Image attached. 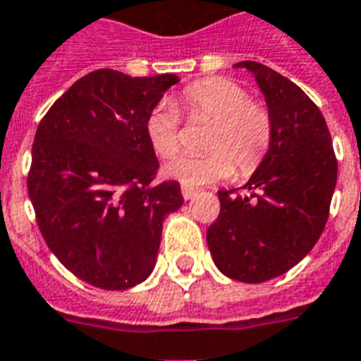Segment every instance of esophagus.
Returning <instances> with one entry per match:
<instances>
[{
	"mask_svg": "<svg viewBox=\"0 0 361 361\" xmlns=\"http://www.w3.org/2000/svg\"><path fill=\"white\" fill-rule=\"evenodd\" d=\"M180 192H183V197L186 199V201H190V199H193L195 197V195H197V188H190V186H183V190H180Z\"/></svg>",
	"mask_w": 361,
	"mask_h": 361,
	"instance_id": "34e87169",
	"label": "esophagus"
}]
</instances>
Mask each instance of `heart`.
Masks as SVG:
<instances>
[{"label":"heart","mask_w":361,"mask_h":361,"mask_svg":"<svg viewBox=\"0 0 361 361\" xmlns=\"http://www.w3.org/2000/svg\"><path fill=\"white\" fill-rule=\"evenodd\" d=\"M190 116L214 121L204 157L180 154L164 166V175L183 186H202L231 177L232 158L241 173L260 164L271 142V118L267 110L249 101V94L236 80L208 77L186 86L178 97ZM178 112L166 101L159 103L145 120V136L154 153L169 159L178 149ZM231 156L230 159L228 157Z\"/></svg>","instance_id":"heart-1"}]
</instances>
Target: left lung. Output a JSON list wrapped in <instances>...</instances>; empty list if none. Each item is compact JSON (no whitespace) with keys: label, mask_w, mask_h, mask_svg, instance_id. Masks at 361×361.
Returning a JSON list of instances; mask_svg holds the SVG:
<instances>
[{"label":"left lung","mask_w":361,"mask_h":361,"mask_svg":"<svg viewBox=\"0 0 361 361\" xmlns=\"http://www.w3.org/2000/svg\"><path fill=\"white\" fill-rule=\"evenodd\" d=\"M234 68L249 71L266 99L271 142L243 195L217 192L221 212L207 243L223 275L260 284L314 249L329 219L338 162L321 110L299 86L260 62Z\"/></svg>","instance_id":"obj_1"}]
</instances>
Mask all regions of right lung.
I'll use <instances>...</instances> for the list:
<instances>
[{"instance_id":"add662e5","label":"right lung","mask_w":361,"mask_h":361,"mask_svg":"<svg viewBox=\"0 0 361 361\" xmlns=\"http://www.w3.org/2000/svg\"><path fill=\"white\" fill-rule=\"evenodd\" d=\"M178 82L95 70L47 110L35 134L29 199L47 247L77 279L121 291L154 269L164 219L180 184L153 180L159 160L145 120Z\"/></svg>"}]
</instances>
